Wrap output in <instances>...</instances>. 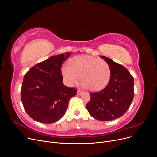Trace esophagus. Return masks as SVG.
<instances>
[{"label":"esophagus","mask_w":157,"mask_h":157,"mask_svg":"<svg viewBox=\"0 0 157 157\" xmlns=\"http://www.w3.org/2000/svg\"><path fill=\"white\" fill-rule=\"evenodd\" d=\"M82 90H77V95H78V96H80V95H81L82 94Z\"/></svg>","instance_id":"obj_1"}]
</instances>
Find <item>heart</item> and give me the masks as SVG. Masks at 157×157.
Returning <instances> with one entry per match:
<instances>
[{
    "label": "heart",
    "mask_w": 157,
    "mask_h": 157,
    "mask_svg": "<svg viewBox=\"0 0 157 157\" xmlns=\"http://www.w3.org/2000/svg\"><path fill=\"white\" fill-rule=\"evenodd\" d=\"M61 73L69 85L77 84L81 77L82 85L90 91H98L105 88L111 76V68L106 61L89 56L74 58L69 66H63Z\"/></svg>",
    "instance_id": "b5f03b06"
}]
</instances>
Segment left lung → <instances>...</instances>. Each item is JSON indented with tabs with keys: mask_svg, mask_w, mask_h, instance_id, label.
Returning a JSON list of instances; mask_svg holds the SVG:
<instances>
[{
	"mask_svg": "<svg viewBox=\"0 0 157 157\" xmlns=\"http://www.w3.org/2000/svg\"><path fill=\"white\" fill-rule=\"evenodd\" d=\"M100 57L111 68V79L101 91L90 93L86 109L96 119L109 121L121 117L130 107L134 96V77L124 66L107 57Z\"/></svg>",
	"mask_w": 157,
	"mask_h": 157,
	"instance_id": "left-lung-1",
	"label": "left lung"
}]
</instances>
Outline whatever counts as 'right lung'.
Listing matches in <instances>:
<instances>
[{
	"label": "right lung",
	"mask_w": 157,
	"mask_h": 157,
	"mask_svg": "<svg viewBox=\"0 0 157 157\" xmlns=\"http://www.w3.org/2000/svg\"><path fill=\"white\" fill-rule=\"evenodd\" d=\"M69 52L51 56L32 67L23 77L21 98L25 111L31 118L44 124L61 119L69 101L77 90L63 84L61 66Z\"/></svg>",
	"instance_id": "add662e5"
}]
</instances>
